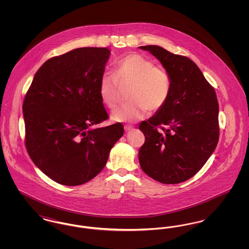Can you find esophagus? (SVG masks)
<instances>
[{"label": "esophagus", "mask_w": 249, "mask_h": 249, "mask_svg": "<svg viewBox=\"0 0 249 249\" xmlns=\"http://www.w3.org/2000/svg\"><path fill=\"white\" fill-rule=\"evenodd\" d=\"M124 130H126V131H130V130H133V126L125 125V126H124Z\"/></svg>", "instance_id": "1"}]
</instances>
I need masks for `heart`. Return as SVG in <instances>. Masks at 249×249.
I'll use <instances>...</instances> for the list:
<instances>
[{
    "mask_svg": "<svg viewBox=\"0 0 249 249\" xmlns=\"http://www.w3.org/2000/svg\"><path fill=\"white\" fill-rule=\"evenodd\" d=\"M119 83L130 85V101L112 112L111 117L116 121L133 122L142 119L148 110L159 111L171 93V78L165 68L137 53L119 59L114 73L104 72L99 80L101 100L110 109L118 104Z\"/></svg>",
    "mask_w": 249,
    "mask_h": 249,
    "instance_id": "heart-1",
    "label": "heart"
}]
</instances>
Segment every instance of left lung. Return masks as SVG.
Returning <instances> with one entry per match:
<instances>
[{"label": "left lung", "instance_id": "8db88e82", "mask_svg": "<svg viewBox=\"0 0 249 249\" xmlns=\"http://www.w3.org/2000/svg\"><path fill=\"white\" fill-rule=\"evenodd\" d=\"M140 48L149 51L167 70L171 93L165 106L139 125L145 138L139 162L156 181L178 184L194 177L216 147V94L191 59L158 46Z\"/></svg>", "mask_w": 249, "mask_h": 249}]
</instances>
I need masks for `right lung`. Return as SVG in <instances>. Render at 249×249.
Here are the masks:
<instances>
[{"label": "right lung", "mask_w": 249, "mask_h": 249, "mask_svg": "<svg viewBox=\"0 0 249 249\" xmlns=\"http://www.w3.org/2000/svg\"><path fill=\"white\" fill-rule=\"evenodd\" d=\"M110 53L107 48H76L48 59L25 96L27 152L60 185L79 186L94 178L123 135L119 122L94 128L109 118L98 85Z\"/></svg>", "instance_id": "right-lung-1"}]
</instances>
